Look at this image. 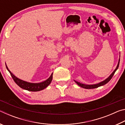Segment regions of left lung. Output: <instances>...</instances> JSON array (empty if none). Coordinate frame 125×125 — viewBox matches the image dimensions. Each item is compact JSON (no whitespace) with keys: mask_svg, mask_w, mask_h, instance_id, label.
<instances>
[{"mask_svg":"<svg viewBox=\"0 0 125 125\" xmlns=\"http://www.w3.org/2000/svg\"><path fill=\"white\" fill-rule=\"evenodd\" d=\"M120 60V58H119V60H118L117 65V66H116L115 70L113 71V72L110 75L109 77L106 78V79H105L104 80H103V81L100 82V83H98L97 84H83L82 83H80V82H78L77 81H76V80H74V82L78 84V85L80 86V87L84 88V89H94V88H98V87H99V86H101L102 85H105V84L108 83L110 80H111L112 77H113L114 74H115V72L117 71V69H118V66H119Z\"/></svg>","mask_w":125,"mask_h":125,"instance_id":"left-lung-1","label":"left lung"}]
</instances>
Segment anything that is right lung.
I'll use <instances>...</instances> for the list:
<instances>
[{
    "label": "right lung",
    "mask_w": 125,
    "mask_h": 125,
    "mask_svg": "<svg viewBox=\"0 0 125 125\" xmlns=\"http://www.w3.org/2000/svg\"><path fill=\"white\" fill-rule=\"evenodd\" d=\"M6 68H7V70L9 71L10 75L14 79V82L18 84V85L20 86V88L22 89H24L25 90L31 91V92H38V91H40L45 89L46 87L50 85V83H51L53 78V73L50 75V77L48 78L47 79L42 82H40V83H30V82H28L25 80H23L19 79L18 77H16L15 75H14L12 74L11 71H10L9 68H8V66L6 64Z\"/></svg>",
    "instance_id": "obj_1"
}]
</instances>
